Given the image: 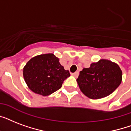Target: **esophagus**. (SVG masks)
<instances>
[{
    "label": "esophagus",
    "mask_w": 131,
    "mask_h": 131,
    "mask_svg": "<svg viewBox=\"0 0 131 131\" xmlns=\"http://www.w3.org/2000/svg\"><path fill=\"white\" fill-rule=\"evenodd\" d=\"M71 75H73V77H75V78H78V75H79V72L77 71L75 72V73H72Z\"/></svg>",
    "instance_id": "esophagus-1"
}]
</instances>
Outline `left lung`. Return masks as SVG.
Returning <instances> with one entry per match:
<instances>
[{"label": "left lung", "instance_id": "left-lung-1", "mask_svg": "<svg viewBox=\"0 0 131 131\" xmlns=\"http://www.w3.org/2000/svg\"><path fill=\"white\" fill-rule=\"evenodd\" d=\"M122 80V72L116 62L101 59L80 72L77 79L82 93L92 99L106 97L116 90Z\"/></svg>", "mask_w": 131, "mask_h": 131}]
</instances>
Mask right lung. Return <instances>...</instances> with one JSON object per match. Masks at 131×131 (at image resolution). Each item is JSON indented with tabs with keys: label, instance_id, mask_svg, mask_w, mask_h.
<instances>
[{
	"label": "right lung",
	"instance_id": "right-lung-1",
	"mask_svg": "<svg viewBox=\"0 0 131 131\" xmlns=\"http://www.w3.org/2000/svg\"><path fill=\"white\" fill-rule=\"evenodd\" d=\"M23 76L30 90L48 96L62 87L64 80L70 76L53 53H44L32 58L23 68Z\"/></svg>",
	"mask_w": 131,
	"mask_h": 131
}]
</instances>
